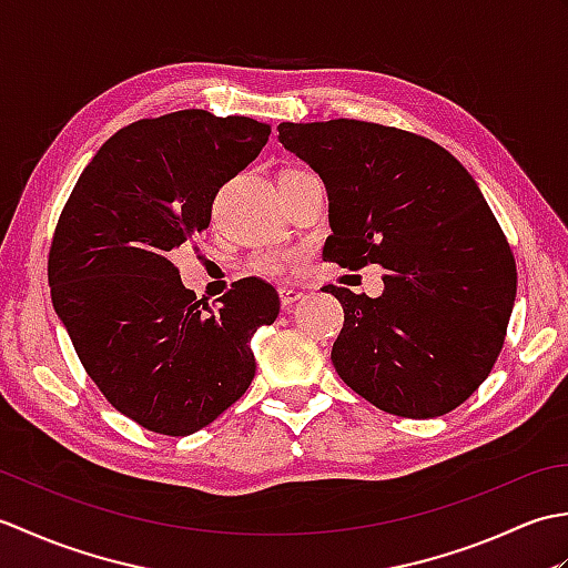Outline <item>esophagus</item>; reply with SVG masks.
Returning a JSON list of instances; mask_svg holds the SVG:
<instances>
[{
    "label": "esophagus",
    "mask_w": 568,
    "mask_h": 568,
    "mask_svg": "<svg viewBox=\"0 0 568 568\" xmlns=\"http://www.w3.org/2000/svg\"><path fill=\"white\" fill-rule=\"evenodd\" d=\"M277 295H281V307L283 310H291L295 303H300V300L305 297V293L297 291V287H281Z\"/></svg>",
    "instance_id": "1"
}]
</instances>
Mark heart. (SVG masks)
I'll use <instances>...</instances> for the list:
<instances>
[{"instance_id": "1", "label": "heart", "mask_w": 568, "mask_h": 568, "mask_svg": "<svg viewBox=\"0 0 568 568\" xmlns=\"http://www.w3.org/2000/svg\"><path fill=\"white\" fill-rule=\"evenodd\" d=\"M287 263H291V256H287V253L265 251V253H256V256L251 258V271L263 273V275H275V273H283L287 268Z\"/></svg>"}]
</instances>
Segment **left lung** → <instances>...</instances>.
Masks as SVG:
<instances>
[{
  "instance_id": "obj_1",
  "label": "left lung",
  "mask_w": 568,
  "mask_h": 568,
  "mask_svg": "<svg viewBox=\"0 0 568 568\" xmlns=\"http://www.w3.org/2000/svg\"><path fill=\"white\" fill-rule=\"evenodd\" d=\"M329 197L322 256L383 265V295L327 285L344 307L339 378L397 417L429 419L474 395L496 364L515 305L508 239L454 155L409 131L332 119L277 126Z\"/></svg>"
}]
</instances>
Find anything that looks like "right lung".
Wrapping results in <instances>:
<instances>
[{"instance_id":"right-lung-1","label":"right lung","mask_w":568,"mask_h":568,"mask_svg":"<svg viewBox=\"0 0 568 568\" xmlns=\"http://www.w3.org/2000/svg\"><path fill=\"white\" fill-rule=\"evenodd\" d=\"M268 136L256 119L204 110L141 119L104 141L60 212L55 315L106 400L151 432L187 437L234 405L256 373L251 336L281 312L261 277L207 307L171 261Z\"/></svg>"}]
</instances>
